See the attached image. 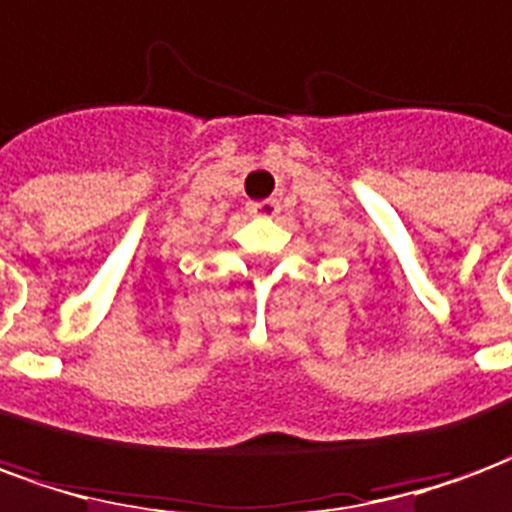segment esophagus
<instances>
[{
  "instance_id": "obj_1",
  "label": "esophagus",
  "mask_w": 512,
  "mask_h": 512,
  "mask_svg": "<svg viewBox=\"0 0 512 512\" xmlns=\"http://www.w3.org/2000/svg\"><path fill=\"white\" fill-rule=\"evenodd\" d=\"M249 213H255V216H263V219H271V216H277V213H279V202L277 200L252 202V205H249Z\"/></svg>"
}]
</instances>
